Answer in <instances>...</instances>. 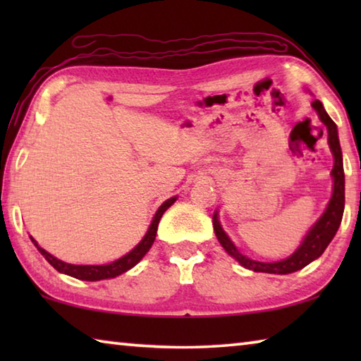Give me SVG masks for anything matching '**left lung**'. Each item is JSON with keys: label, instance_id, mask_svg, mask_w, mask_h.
Segmentation results:
<instances>
[{"label": "left lung", "instance_id": "8db88e82", "mask_svg": "<svg viewBox=\"0 0 361 361\" xmlns=\"http://www.w3.org/2000/svg\"><path fill=\"white\" fill-rule=\"evenodd\" d=\"M312 106L317 113H319L320 119L323 124L326 126L328 129V143L329 148L333 151L334 156V167H333V180H334V188H333V195L331 200L326 207L325 213H323L322 218L314 224V228L309 231V234L305 235L302 240L301 247H299L295 253H293L290 258L277 261V262H259L255 259L247 258L245 255H242L239 250L235 248L234 243L229 240V237L226 235V232L221 229V226L218 223L216 213L213 215V228H215V234L218 237L221 247L228 252L232 258H235L240 262L243 267L250 269V271L255 272H266V274H291L296 272L299 269H302L312 262L314 259L322 256L328 247V243L333 240V237L339 229V224L342 221V213H344V167H342V151L338 138V127H336L334 121L329 118L328 113L325 111L320 100H314Z\"/></svg>", "mask_w": 361, "mask_h": 361}]
</instances>
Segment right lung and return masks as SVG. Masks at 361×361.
Wrapping results in <instances>:
<instances>
[{
  "instance_id": "1",
  "label": "right lung",
  "mask_w": 361,
  "mask_h": 361,
  "mask_svg": "<svg viewBox=\"0 0 361 361\" xmlns=\"http://www.w3.org/2000/svg\"><path fill=\"white\" fill-rule=\"evenodd\" d=\"M176 200V197H172L164 202L161 207H159L157 213L154 215V219L149 226L148 232L143 237V240L138 243V245L132 250L130 253H127L126 256H122L118 261L109 262V264H103V266H76V264H68V262H63L57 258H54L51 253H47L44 248H41L38 243H36L33 239V243L36 245V248L39 250V253L44 256V258L49 261L54 269H57L59 272L66 274V276H71L79 280H89V282H95V280H103V279H113L116 276H121L126 271H129L137 262L143 258V256L148 253V250L151 248L152 242L156 239V232H157V224L161 221V218L164 215L170 205H172Z\"/></svg>"
}]
</instances>
